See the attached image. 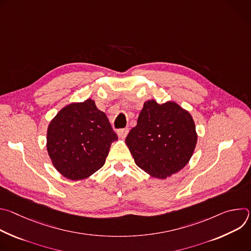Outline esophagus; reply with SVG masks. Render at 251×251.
<instances>
[{
    "label": "esophagus",
    "instance_id": "esophagus-1",
    "mask_svg": "<svg viewBox=\"0 0 251 251\" xmlns=\"http://www.w3.org/2000/svg\"><path fill=\"white\" fill-rule=\"evenodd\" d=\"M128 132H129V129H128V128H123V129L118 130V131H117V134H118V136H119L120 138H125V137L127 136Z\"/></svg>",
    "mask_w": 251,
    "mask_h": 251
}]
</instances>
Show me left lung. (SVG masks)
Wrapping results in <instances>:
<instances>
[{
  "label": "left lung",
  "mask_w": 251,
  "mask_h": 251,
  "mask_svg": "<svg viewBox=\"0 0 251 251\" xmlns=\"http://www.w3.org/2000/svg\"><path fill=\"white\" fill-rule=\"evenodd\" d=\"M197 141L189 111L174 101L159 104L154 99L144 103L125 140L136 165L157 178L180 172L192 158Z\"/></svg>",
  "instance_id": "8db88e82"
}]
</instances>
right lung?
Returning a JSON list of instances; mask_svg holds the SVG:
<instances>
[{
	"mask_svg": "<svg viewBox=\"0 0 251 251\" xmlns=\"http://www.w3.org/2000/svg\"><path fill=\"white\" fill-rule=\"evenodd\" d=\"M118 139L106 114L94 100L70 103L48 127L47 149L53 167L73 181L83 180L98 171Z\"/></svg>",
	"mask_w": 251,
	"mask_h": 251,
	"instance_id": "obj_1",
	"label": "right lung"
}]
</instances>
